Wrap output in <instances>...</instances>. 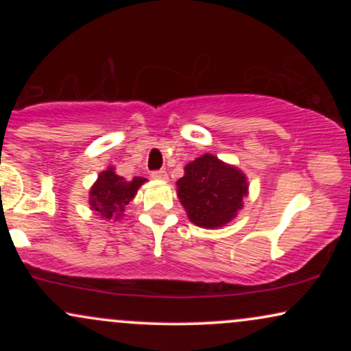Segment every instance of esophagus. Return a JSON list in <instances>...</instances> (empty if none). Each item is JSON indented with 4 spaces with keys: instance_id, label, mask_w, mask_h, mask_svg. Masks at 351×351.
<instances>
[{
    "instance_id": "esophagus-1",
    "label": "esophagus",
    "mask_w": 351,
    "mask_h": 351,
    "mask_svg": "<svg viewBox=\"0 0 351 351\" xmlns=\"http://www.w3.org/2000/svg\"><path fill=\"white\" fill-rule=\"evenodd\" d=\"M152 178L155 180H168V173L165 170H155L152 171Z\"/></svg>"
}]
</instances>
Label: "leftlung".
<instances>
[{"label": "left lung", "instance_id": "8db88e82", "mask_svg": "<svg viewBox=\"0 0 351 351\" xmlns=\"http://www.w3.org/2000/svg\"><path fill=\"white\" fill-rule=\"evenodd\" d=\"M176 184L189 219L201 228H219L229 223L243 208L247 193L243 173L209 153L186 165L184 176Z\"/></svg>", "mask_w": 351, "mask_h": 351}]
</instances>
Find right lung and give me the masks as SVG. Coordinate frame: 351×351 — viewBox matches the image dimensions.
Instances as JSON below:
<instances>
[{
  "mask_svg": "<svg viewBox=\"0 0 351 351\" xmlns=\"http://www.w3.org/2000/svg\"><path fill=\"white\" fill-rule=\"evenodd\" d=\"M142 183H145V178L135 176L132 180H125L108 168L107 171L100 173L99 180L90 189V206L102 217L119 219Z\"/></svg>",
  "mask_w": 351,
  "mask_h": 351,
  "instance_id": "1",
  "label": "right lung"
}]
</instances>
